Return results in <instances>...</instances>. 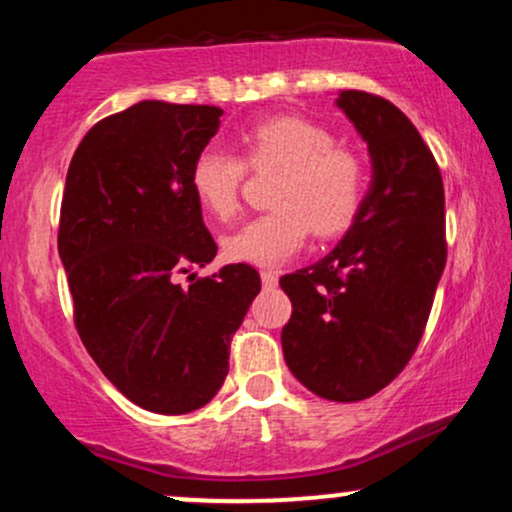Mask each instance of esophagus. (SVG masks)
Instances as JSON below:
<instances>
[{
  "instance_id": "1",
  "label": "esophagus",
  "mask_w": 512,
  "mask_h": 512,
  "mask_svg": "<svg viewBox=\"0 0 512 512\" xmlns=\"http://www.w3.org/2000/svg\"><path fill=\"white\" fill-rule=\"evenodd\" d=\"M260 276H262V284L267 286V289H274L276 281H279V274L269 272V269H264V272H260Z\"/></svg>"
}]
</instances>
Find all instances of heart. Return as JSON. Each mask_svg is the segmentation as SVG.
I'll use <instances>...</instances> for the list:
<instances>
[{
  "label": "heart",
  "instance_id": "b5f03b06",
  "mask_svg": "<svg viewBox=\"0 0 512 512\" xmlns=\"http://www.w3.org/2000/svg\"><path fill=\"white\" fill-rule=\"evenodd\" d=\"M243 160L221 149H204L190 170L197 202L216 219L238 211L245 166L279 168L272 204L223 238L233 262L274 267L303 248L310 231L332 238L356 219L366 197V166L354 151L337 146L332 132L303 117H274L243 134Z\"/></svg>",
  "mask_w": 512,
  "mask_h": 512
}]
</instances>
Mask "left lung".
I'll list each match as a JSON object with an SVG mask.
<instances>
[{"mask_svg":"<svg viewBox=\"0 0 512 512\" xmlns=\"http://www.w3.org/2000/svg\"><path fill=\"white\" fill-rule=\"evenodd\" d=\"M337 105L368 144L373 175L354 223L330 255L281 276L291 320L286 366L317 397L361 402L402 373L424 337L445 245L443 178L397 105L342 91Z\"/></svg>","mask_w":512,"mask_h":512,"instance_id":"left-lung-1","label":"left lung"}]
</instances>
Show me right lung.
Returning a JSON list of instances; mask_svg holds the SVG:
<instances>
[{"mask_svg":"<svg viewBox=\"0 0 512 512\" xmlns=\"http://www.w3.org/2000/svg\"><path fill=\"white\" fill-rule=\"evenodd\" d=\"M221 115L142 101L88 129L67 170L57 250L76 332L105 378L156 414H187L219 392L262 289L243 262L178 284L216 257L190 170Z\"/></svg>","mask_w":512,"mask_h":512,"instance_id":"obj_1","label":"right lung"}]
</instances>
